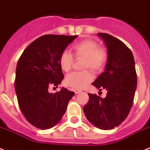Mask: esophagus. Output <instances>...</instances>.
Returning <instances> with one entry per match:
<instances>
[{
	"label": "esophagus",
	"instance_id": "obj_1",
	"mask_svg": "<svg viewBox=\"0 0 150 150\" xmlns=\"http://www.w3.org/2000/svg\"><path fill=\"white\" fill-rule=\"evenodd\" d=\"M74 93H76V94H77V93H81V90H74Z\"/></svg>",
	"mask_w": 150,
	"mask_h": 150
}]
</instances>
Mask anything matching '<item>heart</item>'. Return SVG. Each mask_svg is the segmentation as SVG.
<instances>
[{"label":"heart","mask_w":150,"mask_h":150,"mask_svg":"<svg viewBox=\"0 0 150 150\" xmlns=\"http://www.w3.org/2000/svg\"><path fill=\"white\" fill-rule=\"evenodd\" d=\"M74 54L76 57L83 58V69H88L93 72H99L103 69L107 59V53L92 40H85L73 46ZM74 57L71 53L64 50L59 57V64L62 70L68 72L72 67ZM92 74L86 70L83 72H74L69 74L65 79L67 86L73 90H80L92 80Z\"/></svg>","instance_id":"b5f03b06"}]
</instances>
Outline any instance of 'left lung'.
Returning a JSON list of instances; mask_svg holds the SVG:
<instances>
[{
    "instance_id": "left-lung-1",
    "label": "left lung",
    "mask_w": 150,
    "mask_h": 150,
    "mask_svg": "<svg viewBox=\"0 0 150 150\" xmlns=\"http://www.w3.org/2000/svg\"><path fill=\"white\" fill-rule=\"evenodd\" d=\"M97 34L107 49V61L104 72L92 84L107 93L105 98L88 93L89 102L84 106L83 112L94 127L106 130L118 127L128 116L133 106L137 77L134 57L125 44L108 33Z\"/></svg>"
}]
</instances>
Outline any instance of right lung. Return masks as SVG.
<instances>
[{"label": "right lung", "instance_id": "obj_1", "mask_svg": "<svg viewBox=\"0 0 150 150\" xmlns=\"http://www.w3.org/2000/svg\"><path fill=\"white\" fill-rule=\"evenodd\" d=\"M76 36L44 35L23 50L16 69L15 92L22 113L37 128L47 129L61 120L74 92L66 88L50 93V84L64 79L59 57Z\"/></svg>", "mask_w": 150, "mask_h": 150}]
</instances>
